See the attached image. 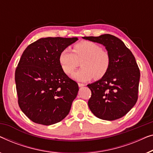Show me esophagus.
Returning a JSON list of instances; mask_svg holds the SVG:
<instances>
[{
    "label": "esophagus",
    "mask_w": 153,
    "mask_h": 153,
    "mask_svg": "<svg viewBox=\"0 0 153 153\" xmlns=\"http://www.w3.org/2000/svg\"><path fill=\"white\" fill-rule=\"evenodd\" d=\"M78 85H79V87H83V86H85V84H83V83H78Z\"/></svg>",
    "instance_id": "esophagus-1"
}]
</instances>
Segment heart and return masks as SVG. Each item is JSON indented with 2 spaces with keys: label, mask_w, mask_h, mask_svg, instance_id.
<instances>
[{
  "label": "heart",
  "mask_w": 153,
  "mask_h": 153,
  "mask_svg": "<svg viewBox=\"0 0 153 153\" xmlns=\"http://www.w3.org/2000/svg\"><path fill=\"white\" fill-rule=\"evenodd\" d=\"M81 61L82 69L72 75V78L78 81L85 82L92 78H103L110 66L108 53L92 41H82L75 44L73 52L68 48L63 49L59 56V65L67 74H72Z\"/></svg>",
  "instance_id": "obj_1"
}]
</instances>
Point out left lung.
Returning <instances> with one entry per match:
<instances>
[{
    "label": "left lung",
    "mask_w": 153,
    "mask_h": 153,
    "mask_svg": "<svg viewBox=\"0 0 153 153\" xmlns=\"http://www.w3.org/2000/svg\"><path fill=\"white\" fill-rule=\"evenodd\" d=\"M83 39L105 46L110 57L107 74L88 85L92 92L88 106L101 119L113 121L121 118L134 107L138 99L140 71L135 58L124 43L113 35Z\"/></svg>",
    "instance_id": "8db88e82"
}]
</instances>
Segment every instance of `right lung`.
<instances>
[{"label": "right lung", "mask_w": 153, "mask_h": 153, "mask_svg": "<svg viewBox=\"0 0 153 153\" xmlns=\"http://www.w3.org/2000/svg\"><path fill=\"white\" fill-rule=\"evenodd\" d=\"M78 38L47 37L29 45L15 72L18 102L33 122L50 126L69 114L79 86L62 70L59 56Z\"/></svg>", "instance_id": "add662e5"}]
</instances>
